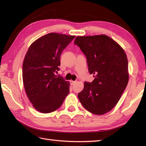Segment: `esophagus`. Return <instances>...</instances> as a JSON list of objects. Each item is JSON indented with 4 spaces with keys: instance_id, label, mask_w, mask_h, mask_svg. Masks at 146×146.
Returning <instances> with one entry per match:
<instances>
[{
    "instance_id": "esophagus-1",
    "label": "esophagus",
    "mask_w": 146,
    "mask_h": 146,
    "mask_svg": "<svg viewBox=\"0 0 146 146\" xmlns=\"http://www.w3.org/2000/svg\"><path fill=\"white\" fill-rule=\"evenodd\" d=\"M75 83H76V81H72V80H71V81H70V84L71 85H73Z\"/></svg>"
}]
</instances>
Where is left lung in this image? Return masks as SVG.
Masks as SVG:
<instances>
[{
	"instance_id": "obj_1",
	"label": "left lung",
	"mask_w": 146,
	"mask_h": 146,
	"mask_svg": "<svg viewBox=\"0 0 146 146\" xmlns=\"http://www.w3.org/2000/svg\"><path fill=\"white\" fill-rule=\"evenodd\" d=\"M74 44L86 58L92 83L85 82L78 97L85 109L96 115L110 111L129 81L128 61L123 49L106 35L76 37Z\"/></svg>"
}]
</instances>
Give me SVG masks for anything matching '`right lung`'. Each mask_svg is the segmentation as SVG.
I'll return each mask as SVG.
<instances>
[{
    "instance_id": "right-lung-1",
    "label": "right lung",
    "mask_w": 146,
    "mask_h": 146,
    "mask_svg": "<svg viewBox=\"0 0 146 146\" xmlns=\"http://www.w3.org/2000/svg\"><path fill=\"white\" fill-rule=\"evenodd\" d=\"M75 37L49 33L36 40L27 50L23 61V83L30 102L40 112L57 110L69 94L70 82L55 73L60 70L62 52Z\"/></svg>"
}]
</instances>
